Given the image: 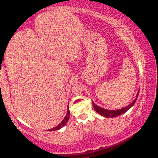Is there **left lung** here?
Returning <instances> with one entry per match:
<instances>
[{
  "mask_svg": "<svg viewBox=\"0 0 158 158\" xmlns=\"http://www.w3.org/2000/svg\"><path fill=\"white\" fill-rule=\"evenodd\" d=\"M139 91L137 92V97H136V99H135V100L132 102V103H131V104L128 105V106L125 107V108H121V109H118V110H107V109H105V108H100L99 106H97V105L95 104L94 102H92V103H93V106H94V110H96V111L97 112L98 114H99L100 115L103 116V117H117V116H119L121 115V114H124L125 112L127 111L129 108H131L132 106H134V104H135L136 100H137V97H138L139 95Z\"/></svg>",
  "mask_w": 158,
  "mask_h": 158,
  "instance_id": "obj_1",
  "label": "left lung"
}]
</instances>
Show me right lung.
Returning a JSON list of instances; mask_svg holds the SVG:
<instances>
[{"mask_svg": "<svg viewBox=\"0 0 158 158\" xmlns=\"http://www.w3.org/2000/svg\"><path fill=\"white\" fill-rule=\"evenodd\" d=\"M69 117H70V110H69V108H68V111H67V114L66 116H65V117L63 119L62 121H61V123L59 125H58L57 126L55 127V128H52L51 129H49L48 131H56V130H59L60 129V128H62L63 126H65V124H66L67 123H68V119H69Z\"/></svg>", "mask_w": 158, "mask_h": 158, "instance_id": "obj_1", "label": "right lung"}]
</instances>
